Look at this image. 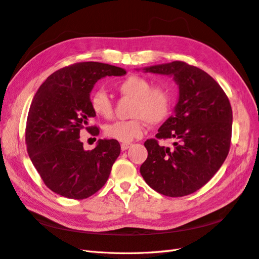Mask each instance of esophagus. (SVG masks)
<instances>
[{"mask_svg": "<svg viewBox=\"0 0 259 259\" xmlns=\"http://www.w3.org/2000/svg\"><path fill=\"white\" fill-rule=\"evenodd\" d=\"M130 147H131L130 143H122L121 144V150H122V151H125V150H128Z\"/></svg>", "mask_w": 259, "mask_h": 259, "instance_id": "esophagus-1", "label": "esophagus"}]
</instances>
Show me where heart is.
Here are the masks:
<instances>
[{
  "label": "heart",
  "instance_id": "obj_1",
  "mask_svg": "<svg viewBox=\"0 0 259 259\" xmlns=\"http://www.w3.org/2000/svg\"><path fill=\"white\" fill-rule=\"evenodd\" d=\"M116 89L122 97L134 99L130 112L134 119L108 124L105 134L110 139L123 143L139 139L144 134L146 122L157 125L170 116L173 98L170 90L164 86H153L148 78L132 75L118 82ZM90 106L99 117L110 119L113 116L112 102L104 92L92 96Z\"/></svg>",
  "mask_w": 259,
  "mask_h": 259
}]
</instances>
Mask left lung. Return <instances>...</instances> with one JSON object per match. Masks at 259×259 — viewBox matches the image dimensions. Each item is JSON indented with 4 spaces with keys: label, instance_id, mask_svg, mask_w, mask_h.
<instances>
[{
    "label": "left lung",
    "instance_id": "left-lung-1",
    "mask_svg": "<svg viewBox=\"0 0 259 259\" xmlns=\"http://www.w3.org/2000/svg\"><path fill=\"white\" fill-rule=\"evenodd\" d=\"M173 77L179 86L174 113L161 125L157 139L144 142L148 158L140 166L144 181L171 197L194 193L219 171L230 151L233 112L224 90L205 71L184 62L143 68ZM158 139H174V148Z\"/></svg>",
    "mask_w": 259,
    "mask_h": 259
}]
</instances>
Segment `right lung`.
Returning <instances> with one entry per match:
<instances>
[{
    "label": "right lung",
    "instance_id": "obj_1",
    "mask_svg": "<svg viewBox=\"0 0 259 259\" xmlns=\"http://www.w3.org/2000/svg\"><path fill=\"white\" fill-rule=\"evenodd\" d=\"M123 68L97 62L76 63L56 70L41 83L29 108L25 141L27 152L48 189L74 200H83L107 182L120 154L117 140H98L85 150L80 130L89 127L96 113L90 106L94 85L106 76H123Z\"/></svg>",
    "mask_w": 259,
    "mask_h": 259
}]
</instances>
